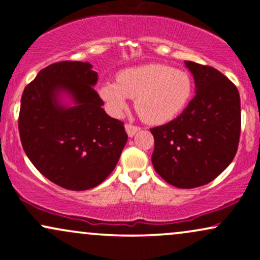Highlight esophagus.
Here are the masks:
<instances>
[{
    "instance_id": "esophagus-1",
    "label": "esophagus",
    "mask_w": 260,
    "mask_h": 260,
    "mask_svg": "<svg viewBox=\"0 0 260 260\" xmlns=\"http://www.w3.org/2000/svg\"><path fill=\"white\" fill-rule=\"evenodd\" d=\"M124 128H126V132L128 134V137H133L134 134H136L140 129L139 127L133 126V124H126V126H124Z\"/></svg>"
}]
</instances>
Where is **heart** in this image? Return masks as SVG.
I'll use <instances>...</instances> for the list:
<instances>
[{
  "label": "heart",
  "instance_id": "obj_1",
  "mask_svg": "<svg viewBox=\"0 0 260 260\" xmlns=\"http://www.w3.org/2000/svg\"><path fill=\"white\" fill-rule=\"evenodd\" d=\"M98 92L116 117L126 111L129 99H134L143 121L162 124L186 107L192 95V79L187 72L168 64L148 63L121 71L117 80L103 82Z\"/></svg>",
  "mask_w": 260,
  "mask_h": 260
}]
</instances>
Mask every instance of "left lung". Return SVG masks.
Returning <instances> with one entry per match:
<instances>
[{"instance_id": "8db88e82", "label": "left lung", "mask_w": 260, "mask_h": 260, "mask_svg": "<svg viewBox=\"0 0 260 260\" xmlns=\"http://www.w3.org/2000/svg\"><path fill=\"white\" fill-rule=\"evenodd\" d=\"M196 96L177 118L151 128L155 171L177 188L204 186L234 160L241 132L237 88L209 66L184 61Z\"/></svg>"}]
</instances>
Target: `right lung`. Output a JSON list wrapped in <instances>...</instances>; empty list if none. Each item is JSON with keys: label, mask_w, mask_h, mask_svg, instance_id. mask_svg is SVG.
<instances>
[{"label": "right lung", "mask_w": 260, "mask_h": 260, "mask_svg": "<svg viewBox=\"0 0 260 260\" xmlns=\"http://www.w3.org/2000/svg\"><path fill=\"white\" fill-rule=\"evenodd\" d=\"M89 62L47 66L25 86L18 127L26 156L53 183L71 190L96 187L117 165L128 136L94 90Z\"/></svg>", "instance_id": "right-lung-1"}]
</instances>
